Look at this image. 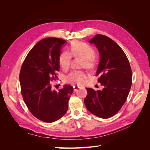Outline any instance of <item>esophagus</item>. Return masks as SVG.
<instances>
[{"mask_svg": "<svg viewBox=\"0 0 150 150\" xmlns=\"http://www.w3.org/2000/svg\"><path fill=\"white\" fill-rule=\"evenodd\" d=\"M79 88V86H73V89H74V91H78V89Z\"/></svg>", "mask_w": 150, "mask_h": 150, "instance_id": "esophagus-1", "label": "esophagus"}]
</instances>
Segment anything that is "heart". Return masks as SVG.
I'll return each instance as SVG.
<instances>
[{"label":"heart","instance_id":"b5f03b06","mask_svg":"<svg viewBox=\"0 0 150 150\" xmlns=\"http://www.w3.org/2000/svg\"><path fill=\"white\" fill-rule=\"evenodd\" d=\"M69 51H62L59 56V64L64 71L69 69L72 62V57H82L81 66L86 67L89 69L94 68L96 64V57L95 56V50L93 47L89 44L74 40L69 46ZM88 72L84 70H75L72 71L67 76L66 80L68 83L83 85L88 78Z\"/></svg>","mask_w":150,"mask_h":150}]
</instances>
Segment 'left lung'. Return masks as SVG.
Segmentation results:
<instances>
[{
    "instance_id": "left-lung-1",
    "label": "left lung",
    "mask_w": 150,
    "mask_h": 150,
    "mask_svg": "<svg viewBox=\"0 0 150 150\" xmlns=\"http://www.w3.org/2000/svg\"><path fill=\"white\" fill-rule=\"evenodd\" d=\"M97 47L100 62L96 76L104 86L102 91L86 88V108L93 115L106 119L116 115L123 106L132 84V71L128 59L114 40L97 34L89 40Z\"/></svg>"
}]
</instances>
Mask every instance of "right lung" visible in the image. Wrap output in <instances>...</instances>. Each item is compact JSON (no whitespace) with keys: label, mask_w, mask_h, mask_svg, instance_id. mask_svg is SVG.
Segmentation results:
<instances>
[{"label":"right lung","mask_w":150,"mask_h":150,"mask_svg":"<svg viewBox=\"0 0 150 150\" xmlns=\"http://www.w3.org/2000/svg\"><path fill=\"white\" fill-rule=\"evenodd\" d=\"M66 42L56 38L40 40L27 55L20 71L24 103L36 118L46 122L56 121L66 114L73 91V88L66 84L57 91L51 88V81L57 78L59 56Z\"/></svg>","instance_id":"obj_1"}]
</instances>
